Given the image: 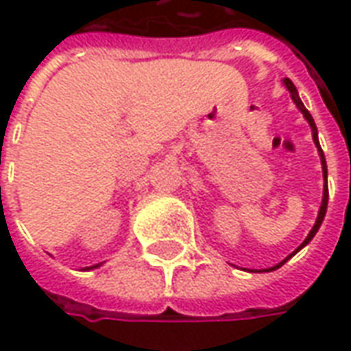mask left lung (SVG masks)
<instances>
[{"label":"left lung","instance_id":"left-lung-1","mask_svg":"<svg viewBox=\"0 0 351 351\" xmlns=\"http://www.w3.org/2000/svg\"><path fill=\"white\" fill-rule=\"evenodd\" d=\"M284 84H286V88H288V90H290V94H291V100H293V102H295V106H298V108H300V112H302V114H303V117H305V119H307V121H309V125H311V131H313V141H315V145H317V148H319V156H321V164H323L324 191H323V203H321V208H319V216H317V222H315V226H313V230H311V232H309V236L305 237V241H303L302 245L298 247V249H295V251H293V253H291V255H288V257L284 258V261H282V263H278V265H276V267H272V269H267V270H265V272H270V270H276V269H280V267H282V265H284V263H286V261H288V258L293 257V255H295V253H298V251H300V249H303V247H305V245H307V243H309V241H311L313 237H315V234H317V232H319V228H321V224H323L324 214H326V204H328V185H326V160H324V152H323V148H321V145H319V133H317V125H315V121H313L311 114H309V112H307V108H305V106H303L302 98H300V94H298V88H295V86H293V82H291L290 79H284Z\"/></svg>","mask_w":351,"mask_h":351}]
</instances>
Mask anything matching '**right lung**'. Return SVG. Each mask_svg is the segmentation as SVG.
Returning a JSON list of instances; mask_svg holds the SVG:
<instances>
[{
	"label": "right lung",
	"instance_id": "obj_1",
	"mask_svg": "<svg viewBox=\"0 0 351 351\" xmlns=\"http://www.w3.org/2000/svg\"><path fill=\"white\" fill-rule=\"evenodd\" d=\"M96 267H100V265H94V267H86V270H88V269H96Z\"/></svg>",
	"mask_w": 351,
	"mask_h": 351
}]
</instances>
